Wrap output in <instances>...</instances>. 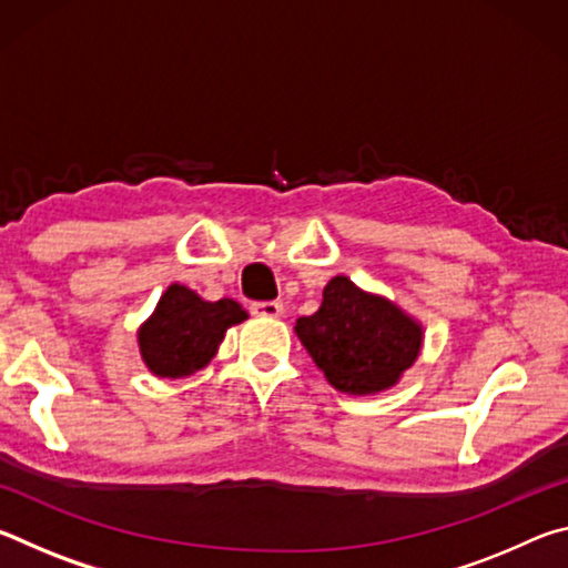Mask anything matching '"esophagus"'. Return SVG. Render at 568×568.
Returning <instances> with one entry per match:
<instances>
[{
  "label": "esophagus",
  "mask_w": 568,
  "mask_h": 568,
  "mask_svg": "<svg viewBox=\"0 0 568 568\" xmlns=\"http://www.w3.org/2000/svg\"><path fill=\"white\" fill-rule=\"evenodd\" d=\"M250 313L261 315V318H281L283 315V303L281 301H261L250 305Z\"/></svg>",
  "instance_id": "34e87169"
}]
</instances>
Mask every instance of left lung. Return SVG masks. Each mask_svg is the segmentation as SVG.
Instances as JSON below:
<instances>
[{"label": "left lung", "instance_id": "left-lung-1", "mask_svg": "<svg viewBox=\"0 0 568 568\" xmlns=\"http://www.w3.org/2000/svg\"><path fill=\"white\" fill-rule=\"evenodd\" d=\"M295 333L331 386L348 396L396 386L423 345L420 323L345 275L331 277L321 307L297 318Z\"/></svg>", "mask_w": 568, "mask_h": 568}]
</instances>
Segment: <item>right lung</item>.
I'll use <instances>...</instances> for the list:
<instances>
[{
  "mask_svg": "<svg viewBox=\"0 0 568 568\" xmlns=\"http://www.w3.org/2000/svg\"><path fill=\"white\" fill-rule=\"evenodd\" d=\"M245 318L243 305L230 297L210 303L190 287L172 283L138 331L142 361L160 378L192 376L213 361L230 325Z\"/></svg>",
  "mask_w": 568,
  "mask_h": 568,
  "instance_id": "right-lung-1",
  "label": "right lung"
}]
</instances>
